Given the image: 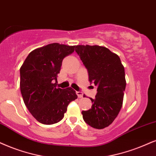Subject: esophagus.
Instances as JSON below:
<instances>
[{
  "label": "esophagus",
  "mask_w": 156,
  "mask_h": 156,
  "mask_svg": "<svg viewBox=\"0 0 156 156\" xmlns=\"http://www.w3.org/2000/svg\"><path fill=\"white\" fill-rule=\"evenodd\" d=\"M76 94L77 95L78 98H83V93H82V92L77 91V92H76Z\"/></svg>",
  "instance_id": "1"
}]
</instances>
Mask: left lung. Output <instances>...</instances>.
<instances>
[{"mask_svg": "<svg viewBox=\"0 0 156 156\" xmlns=\"http://www.w3.org/2000/svg\"><path fill=\"white\" fill-rule=\"evenodd\" d=\"M75 51L89 74V81L97 86L95 98L87 111H82L84 121L95 129L107 127L122 108L126 88L124 68L120 58L98 45H76Z\"/></svg>", "mask_w": 156, "mask_h": 156, "instance_id": "1", "label": "left lung"}]
</instances>
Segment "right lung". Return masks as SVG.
<instances>
[{
    "label": "right lung",
    "mask_w": 156,
    "mask_h": 156,
    "mask_svg": "<svg viewBox=\"0 0 156 156\" xmlns=\"http://www.w3.org/2000/svg\"><path fill=\"white\" fill-rule=\"evenodd\" d=\"M75 46L52 43L32 51L20 68V90L24 104L43 124L60 122L70 102L77 98L72 87L57 88L63 59Z\"/></svg>",
    "instance_id": "add662e5"
}]
</instances>
